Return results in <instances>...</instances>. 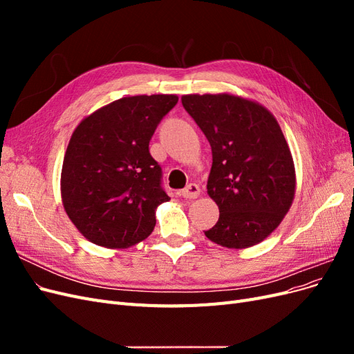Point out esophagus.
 Here are the masks:
<instances>
[{
	"label": "esophagus",
	"mask_w": 354,
	"mask_h": 354,
	"mask_svg": "<svg viewBox=\"0 0 354 354\" xmlns=\"http://www.w3.org/2000/svg\"><path fill=\"white\" fill-rule=\"evenodd\" d=\"M199 194H201V189L195 183H190L186 189L180 192V195L186 199H196L199 196Z\"/></svg>",
	"instance_id": "1"
}]
</instances>
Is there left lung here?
Returning <instances> with one entry per match:
<instances>
[{
    "instance_id": "1",
    "label": "left lung",
    "mask_w": 354,
    "mask_h": 354,
    "mask_svg": "<svg viewBox=\"0 0 354 354\" xmlns=\"http://www.w3.org/2000/svg\"><path fill=\"white\" fill-rule=\"evenodd\" d=\"M181 103L212 151L207 192L220 217L205 236L234 250L263 242L291 208L297 185L276 118L263 104L229 93L186 94Z\"/></svg>"
}]
</instances>
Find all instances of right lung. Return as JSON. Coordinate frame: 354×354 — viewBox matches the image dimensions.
<instances>
[{"label": "right lung", "instance_id": "1", "mask_svg": "<svg viewBox=\"0 0 354 354\" xmlns=\"http://www.w3.org/2000/svg\"><path fill=\"white\" fill-rule=\"evenodd\" d=\"M176 94L130 95L85 116L63 158L62 202L90 242L122 250L152 233L156 208L169 196L149 142L174 108Z\"/></svg>", "mask_w": 354, "mask_h": 354}]
</instances>
